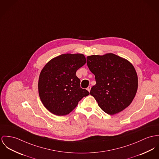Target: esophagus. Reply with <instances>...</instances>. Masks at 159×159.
I'll return each mask as SVG.
<instances>
[{
    "label": "esophagus",
    "instance_id": "esophagus-1",
    "mask_svg": "<svg viewBox=\"0 0 159 159\" xmlns=\"http://www.w3.org/2000/svg\"><path fill=\"white\" fill-rule=\"evenodd\" d=\"M91 86H88V87L86 88V89L89 92V91H90V90H91Z\"/></svg>",
    "mask_w": 159,
    "mask_h": 159
}]
</instances>
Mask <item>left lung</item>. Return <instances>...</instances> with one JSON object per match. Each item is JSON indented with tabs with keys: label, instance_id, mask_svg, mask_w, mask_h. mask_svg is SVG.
I'll return each instance as SVG.
<instances>
[{
	"label": "left lung",
	"instance_id": "left-lung-1",
	"mask_svg": "<svg viewBox=\"0 0 159 159\" xmlns=\"http://www.w3.org/2000/svg\"><path fill=\"white\" fill-rule=\"evenodd\" d=\"M86 63L96 82L90 94L100 108L110 115L127 108L138 88L137 74L132 63L112 53L88 56Z\"/></svg>",
	"mask_w": 159,
	"mask_h": 159
}]
</instances>
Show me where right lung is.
<instances>
[{"label": "right lung", "mask_w": 159, "mask_h": 159, "mask_svg": "<svg viewBox=\"0 0 159 159\" xmlns=\"http://www.w3.org/2000/svg\"><path fill=\"white\" fill-rule=\"evenodd\" d=\"M85 63L84 54L67 53L52 59L43 68L38 82L39 94L50 112L58 116L67 115L89 94L80 88V80L75 75Z\"/></svg>", "instance_id": "add662e5"}]
</instances>
